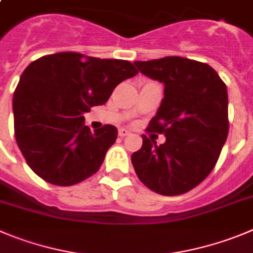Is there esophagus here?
<instances>
[{
  "label": "esophagus",
  "mask_w": 253,
  "mask_h": 253,
  "mask_svg": "<svg viewBox=\"0 0 253 253\" xmlns=\"http://www.w3.org/2000/svg\"><path fill=\"white\" fill-rule=\"evenodd\" d=\"M128 134H129V131H127L126 128H121L119 131L120 137H126V136H128Z\"/></svg>",
  "instance_id": "34e87169"
}]
</instances>
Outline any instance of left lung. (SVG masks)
Returning a JSON list of instances; mask_svg holds the SVG:
<instances>
[{
	"mask_svg": "<svg viewBox=\"0 0 253 253\" xmlns=\"http://www.w3.org/2000/svg\"><path fill=\"white\" fill-rule=\"evenodd\" d=\"M134 65L165 84V97L147 131L165 134L166 142L157 146L142 134L132 165L153 192L182 195L211 173L227 140V87L211 66L190 58L169 56Z\"/></svg>",
	"mask_w": 253,
	"mask_h": 253,
	"instance_id": "obj_1",
	"label": "left lung"
}]
</instances>
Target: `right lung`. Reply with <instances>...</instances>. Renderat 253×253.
<instances>
[{"label":"right lung","mask_w":253,"mask_h":253,"mask_svg":"<svg viewBox=\"0 0 253 253\" xmlns=\"http://www.w3.org/2000/svg\"><path fill=\"white\" fill-rule=\"evenodd\" d=\"M138 71L129 61L79 52L42 56L23 71L13 93L15 137L31 169L47 182L72 186L98 171L117 128L84 126V112L107 102Z\"/></svg>","instance_id":"add662e5"}]
</instances>
